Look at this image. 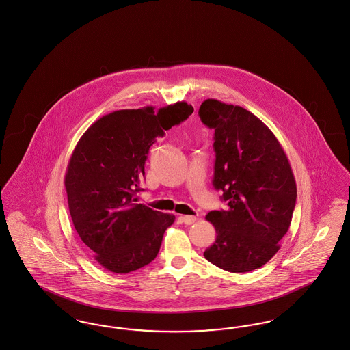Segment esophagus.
I'll use <instances>...</instances> for the list:
<instances>
[{"mask_svg":"<svg viewBox=\"0 0 350 350\" xmlns=\"http://www.w3.org/2000/svg\"><path fill=\"white\" fill-rule=\"evenodd\" d=\"M180 219H182V222L184 225H192V224H195L196 217H195V215H182Z\"/></svg>","mask_w":350,"mask_h":350,"instance_id":"1","label":"esophagus"}]
</instances>
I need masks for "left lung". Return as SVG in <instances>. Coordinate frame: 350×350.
I'll return each mask as SVG.
<instances>
[{
  "label": "left lung",
  "mask_w": 350,
  "mask_h": 350,
  "mask_svg": "<svg viewBox=\"0 0 350 350\" xmlns=\"http://www.w3.org/2000/svg\"><path fill=\"white\" fill-rule=\"evenodd\" d=\"M201 122L214 129L213 184L226 211L206 219L217 238L204 256L215 267L244 273L258 269L280 250L297 200L289 159L273 132L245 108L206 99Z\"/></svg>",
  "instance_id": "1"
}]
</instances>
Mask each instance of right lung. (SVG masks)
Masks as SVG:
<instances>
[{
    "mask_svg": "<svg viewBox=\"0 0 350 350\" xmlns=\"http://www.w3.org/2000/svg\"><path fill=\"white\" fill-rule=\"evenodd\" d=\"M193 112L187 102L105 115L82 135L69 159L65 189L69 212L92 258L112 273L152 262L175 215L137 204L145 161L158 136Z\"/></svg>",
    "mask_w": 350,
    "mask_h": 350,
    "instance_id": "1",
    "label": "right lung"
}]
</instances>
